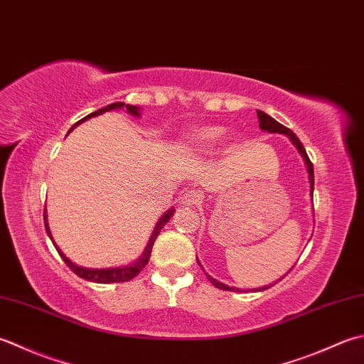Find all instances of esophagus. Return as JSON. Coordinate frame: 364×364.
<instances>
[{
	"instance_id": "esophagus-1",
	"label": "esophagus",
	"mask_w": 364,
	"mask_h": 364,
	"mask_svg": "<svg viewBox=\"0 0 364 364\" xmlns=\"http://www.w3.org/2000/svg\"><path fill=\"white\" fill-rule=\"evenodd\" d=\"M201 199H203L201 191H199V190H188L181 196V205H183V207L196 205L198 203H201Z\"/></svg>"
}]
</instances>
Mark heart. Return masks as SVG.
<instances>
[{"label": "heart", "instance_id": "1", "mask_svg": "<svg viewBox=\"0 0 364 364\" xmlns=\"http://www.w3.org/2000/svg\"><path fill=\"white\" fill-rule=\"evenodd\" d=\"M225 130L221 127H203L195 130L188 136V143L198 151H210L223 138Z\"/></svg>", "mask_w": 364, "mask_h": 364}]
</instances>
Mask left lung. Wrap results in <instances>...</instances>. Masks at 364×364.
Masks as SVG:
<instances>
[{
    "label": "left lung",
    "instance_id": "1",
    "mask_svg": "<svg viewBox=\"0 0 364 364\" xmlns=\"http://www.w3.org/2000/svg\"><path fill=\"white\" fill-rule=\"evenodd\" d=\"M256 111H257V117H259V127H261L264 132H269V133H281V135H287L289 138H291L294 146L296 147V149H299V152H300V155L303 157V160H305V163H306L308 174H309V183H311V196H313V190H314V168H313V163H311V160H309V157H308L305 147H303V144L300 143V139L296 138V135H295V133H294L291 129L284 127L283 124H279L277 119H273L272 116L264 113V111H261V109H256ZM198 264H199V261H198ZM199 265H201V264H199ZM205 275H207V278H209V281H210V283H212L215 287L223 289V291L242 292V289H239V287H229V286H226V284H223V283H220V281L212 278V277L209 275V273H205ZM283 278H284V277H283ZM270 286H273V284H270ZM270 286H264V287H257V289H248V291H251V292L265 291V289H269Z\"/></svg>",
    "mask_w": 364,
    "mask_h": 364
}]
</instances>
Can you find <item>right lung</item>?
<instances>
[{
	"instance_id": "right-lung-1",
	"label": "right lung",
	"mask_w": 364,
	"mask_h": 364,
	"mask_svg": "<svg viewBox=\"0 0 364 364\" xmlns=\"http://www.w3.org/2000/svg\"><path fill=\"white\" fill-rule=\"evenodd\" d=\"M125 108L127 109V113L132 114V116H139V108L138 107H133V105H125L124 102H116V103H111V105L105 107V108H100L97 111H94V113L87 114L86 117H83V119L78 121L73 127H77L78 124L85 122L87 119H91V117L94 116H99L102 113H107V111H113V109H122ZM73 127L70 130H73ZM174 207L173 209L166 210L165 213L161 215V218L159 220L157 226H155L154 232L151 235L149 239V243H147V247L144 250V253L141 255V257L138 259V261H135L133 264H129V265H124V267H113V269H86V267H81V265H77L75 262H72L70 259L65 256L61 250L58 248V245L55 243L53 237H51V232H50V228H48V221H47V210H43V223H46V231L48 234V237L51 239V242H53L56 251L59 253V256L63 257V261L68 264L69 269L75 273V275H78L80 278H83L86 281H91V283H99V284H109V283H124V281H130L135 278L138 273L144 269V267L147 265V262H149V257H151V253H152V247H154V242L157 240V237L160 234V231L163 229V226H165L169 218L173 217L174 215Z\"/></svg>"
}]
</instances>
